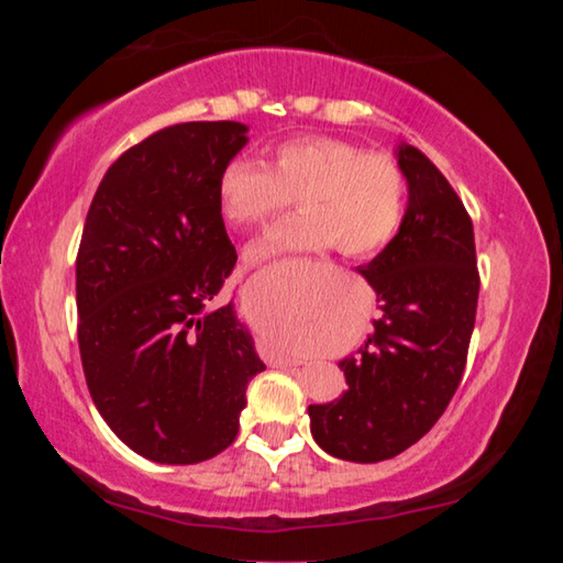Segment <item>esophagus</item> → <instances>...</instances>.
I'll use <instances>...</instances> for the list:
<instances>
[{"label": "esophagus", "instance_id": "esophagus-1", "mask_svg": "<svg viewBox=\"0 0 563 563\" xmlns=\"http://www.w3.org/2000/svg\"><path fill=\"white\" fill-rule=\"evenodd\" d=\"M275 362H280V365H300L298 357H278Z\"/></svg>", "mask_w": 563, "mask_h": 563}]
</instances>
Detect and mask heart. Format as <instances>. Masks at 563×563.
I'll return each mask as SVG.
<instances>
[{"label":"heart","mask_w":563,"mask_h":563,"mask_svg":"<svg viewBox=\"0 0 563 563\" xmlns=\"http://www.w3.org/2000/svg\"><path fill=\"white\" fill-rule=\"evenodd\" d=\"M405 174L395 158L365 154L350 141L302 136L285 141L261 161L235 158L218 178V203L228 223L255 228L298 201L302 216L251 247L263 261L283 251L373 255L393 241L405 216Z\"/></svg>","instance_id":"obj_1"}]
</instances>
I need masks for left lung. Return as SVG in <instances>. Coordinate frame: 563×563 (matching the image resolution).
I'll list each match as a JSON object with an SVG mask.
<instances>
[{
	"instance_id": "left-lung-1",
	"label": "left lung",
	"mask_w": 563,
	"mask_h": 563,
	"mask_svg": "<svg viewBox=\"0 0 563 563\" xmlns=\"http://www.w3.org/2000/svg\"><path fill=\"white\" fill-rule=\"evenodd\" d=\"M407 211L399 231L360 273L383 316L355 355L340 360L347 389L310 405V432L338 460H393L432 430L466 365L479 271L460 196L422 151L399 144Z\"/></svg>"
}]
</instances>
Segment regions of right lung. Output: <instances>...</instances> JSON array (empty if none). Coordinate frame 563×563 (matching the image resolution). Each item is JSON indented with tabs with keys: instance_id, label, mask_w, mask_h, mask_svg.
Wrapping results in <instances>:
<instances>
[{
	"instance_id": "right-lung-1",
	"label": "right lung",
	"mask_w": 563,
	"mask_h": 563,
	"mask_svg": "<svg viewBox=\"0 0 563 563\" xmlns=\"http://www.w3.org/2000/svg\"><path fill=\"white\" fill-rule=\"evenodd\" d=\"M238 121L151 133L101 178L76 255L84 377L133 452L206 462L233 444L265 365L221 288L238 261L218 178L247 144Z\"/></svg>"
}]
</instances>
